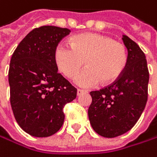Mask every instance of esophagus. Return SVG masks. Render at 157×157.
I'll list each match as a JSON object with an SVG mask.
<instances>
[{"mask_svg": "<svg viewBox=\"0 0 157 157\" xmlns=\"http://www.w3.org/2000/svg\"><path fill=\"white\" fill-rule=\"evenodd\" d=\"M85 93H86V91L82 90V89H77V96H78V97L81 96L82 94H85Z\"/></svg>", "mask_w": 157, "mask_h": 157, "instance_id": "obj_1", "label": "esophagus"}]
</instances>
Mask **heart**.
I'll return each instance as SVG.
<instances>
[{
  "label": "heart",
  "mask_w": 157,
  "mask_h": 157,
  "mask_svg": "<svg viewBox=\"0 0 157 157\" xmlns=\"http://www.w3.org/2000/svg\"><path fill=\"white\" fill-rule=\"evenodd\" d=\"M54 60L59 71L69 78L74 77L86 61V69L78 74L74 83L90 88L101 81H116L128 63L125 46L112 38L94 33L77 35L70 39V47L59 44L54 50Z\"/></svg>",
  "instance_id": "obj_1"
}]
</instances>
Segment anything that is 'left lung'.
Wrapping results in <instances>:
<instances>
[{
  "instance_id": "left-lung-1",
  "label": "left lung",
  "mask_w": 157,
  "mask_h": 157,
  "mask_svg": "<svg viewBox=\"0 0 157 157\" xmlns=\"http://www.w3.org/2000/svg\"><path fill=\"white\" fill-rule=\"evenodd\" d=\"M128 63L110 86L92 91L88 118L94 131L106 138L129 132L141 117L148 97L149 71L144 53L129 36H123Z\"/></svg>"
}]
</instances>
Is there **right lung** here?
Instances as JSON below:
<instances>
[{
	"mask_svg": "<svg viewBox=\"0 0 157 157\" xmlns=\"http://www.w3.org/2000/svg\"><path fill=\"white\" fill-rule=\"evenodd\" d=\"M68 28L44 25L33 29L15 48L10 61V101L18 125L34 137L56 133L64 121V106L77 94L58 72L54 50Z\"/></svg>",
	"mask_w": 157,
	"mask_h": 157,
	"instance_id": "1",
	"label": "right lung"
}]
</instances>
